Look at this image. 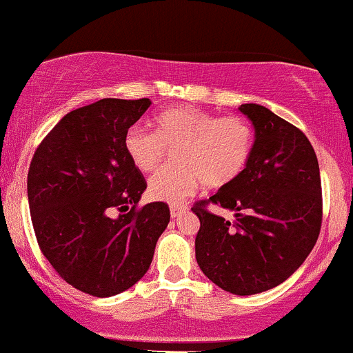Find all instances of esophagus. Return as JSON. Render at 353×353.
Wrapping results in <instances>:
<instances>
[{"instance_id":"obj_1","label":"esophagus","mask_w":353,"mask_h":353,"mask_svg":"<svg viewBox=\"0 0 353 353\" xmlns=\"http://www.w3.org/2000/svg\"><path fill=\"white\" fill-rule=\"evenodd\" d=\"M185 205H171V217H179L182 216V212H185Z\"/></svg>"}]
</instances>
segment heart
<instances>
[{"mask_svg": "<svg viewBox=\"0 0 353 353\" xmlns=\"http://www.w3.org/2000/svg\"><path fill=\"white\" fill-rule=\"evenodd\" d=\"M124 149L141 172L154 171L172 149V163L149 179V194L156 201L181 202L202 182L222 188L236 181L252 156L254 131L242 117L179 106L156 117V132L131 125Z\"/></svg>", "mask_w": 353, "mask_h": 353, "instance_id": "obj_1", "label": "heart"}]
</instances>
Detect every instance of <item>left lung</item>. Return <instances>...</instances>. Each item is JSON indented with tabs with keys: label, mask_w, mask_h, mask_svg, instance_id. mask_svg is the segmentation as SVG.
Segmentation results:
<instances>
[{
	"label": "left lung",
	"mask_w": 353,
	"mask_h": 353,
	"mask_svg": "<svg viewBox=\"0 0 353 353\" xmlns=\"http://www.w3.org/2000/svg\"><path fill=\"white\" fill-rule=\"evenodd\" d=\"M254 151L236 181L201 201L196 259L209 281L236 295L274 289L303 264L322 224L319 161L305 134L261 104H241ZM234 212L230 225L205 204Z\"/></svg>",
	"instance_id": "1"
}]
</instances>
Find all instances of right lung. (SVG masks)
Segmentation results:
<instances>
[{"mask_svg":"<svg viewBox=\"0 0 353 353\" xmlns=\"http://www.w3.org/2000/svg\"><path fill=\"white\" fill-rule=\"evenodd\" d=\"M149 106L148 98H106L68 112L28 172L39 249L61 279L94 297L124 292L148 272L171 219L164 202L137 209L148 184L124 149Z\"/></svg>","mask_w":353,"mask_h":353,"instance_id":"add662e5","label":"right lung"}]
</instances>
